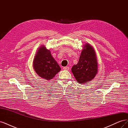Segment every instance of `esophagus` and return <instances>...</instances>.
I'll use <instances>...</instances> for the list:
<instances>
[{"label":"esophagus","instance_id":"esophagus-1","mask_svg":"<svg viewBox=\"0 0 128 128\" xmlns=\"http://www.w3.org/2000/svg\"><path fill=\"white\" fill-rule=\"evenodd\" d=\"M63 69H64V70H69V67H64L63 68Z\"/></svg>","mask_w":128,"mask_h":128}]
</instances>
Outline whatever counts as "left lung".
<instances>
[{"mask_svg": "<svg viewBox=\"0 0 128 128\" xmlns=\"http://www.w3.org/2000/svg\"><path fill=\"white\" fill-rule=\"evenodd\" d=\"M79 61L72 68L76 80L80 84L90 82L98 73V61L93 46L86 43L83 45Z\"/></svg>", "mask_w": 128, "mask_h": 128, "instance_id": "obj_1", "label": "left lung"}]
</instances>
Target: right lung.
<instances>
[{
  "mask_svg": "<svg viewBox=\"0 0 128 128\" xmlns=\"http://www.w3.org/2000/svg\"><path fill=\"white\" fill-rule=\"evenodd\" d=\"M33 68L37 74L48 80L53 78L61 68L44 45L38 48L33 60Z\"/></svg>",
  "mask_w": 128,
  "mask_h": 128,
  "instance_id": "obj_1",
  "label": "right lung"
}]
</instances>
